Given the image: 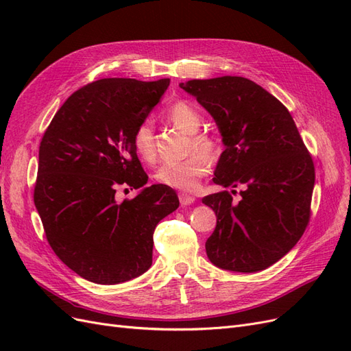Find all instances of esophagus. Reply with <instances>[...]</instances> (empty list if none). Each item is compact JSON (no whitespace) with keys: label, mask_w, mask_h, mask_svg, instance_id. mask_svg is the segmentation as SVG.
I'll return each mask as SVG.
<instances>
[{"label":"esophagus","mask_w":351,"mask_h":351,"mask_svg":"<svg viewBox=\"0 0 351 351\" xmlns=\"http://www.w3.org/2000/svg\"><path fill=\"white\" fill-rule=\"evenodd\" d=\"M178 199H180V204H182V206L192 205L195 202V197L187 195V193H178Z\"/></svg>","instance_id":"esophagus-1"}]
</instances>
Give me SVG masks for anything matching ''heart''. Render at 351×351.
I'll return each mask as SVG.
<instances>
[{
	"label": "heart",
	"instance_id": "b5f03b06",
	"mask_svg": "<svg viewBox=\"0 0 351 351\" xmlns=\"http://www.w3.org/2000/svg\"><path fill=\"white\" fill-rule=\"evenodd\" d=\"M167 119L180 130L192 134L190 151L196 154L190 155L182 161H168L158 167L154 178L159 184H164L178 190H193L197 187L199 180L205 177L209 162H214L221 155V141L209 133H199L202 123L200 112L187 101H178L169 105ZM133 146L136 154L146 162H154L156 158L154 124L149 119L142 120L133 133Z\"/></svg>",
	"mask_w": 351,
	"mask_h": 351
}]
</instances>
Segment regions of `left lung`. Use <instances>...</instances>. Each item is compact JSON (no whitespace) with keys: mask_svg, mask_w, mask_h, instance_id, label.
<instances>
[{"mask_svg":"<svg viewBox=\"0 0 351 351\" xmlns=\"http://www.w3.org/2000/svg\"><path fill=\"white\" fill-rule=\"evenodd\" d=\"M180 88L214 117L226 145L214 183L244 187L239 204L227 190L202 199L217 215L205 244L208 258L227 271L267 269L295 246L309 224L313 159L289 110L254 82L222 76Z\"/></svg>","mask_w":351,"mask_h":351,"instance_id":"1","label":"left lung"}]
</instances>
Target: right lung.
Wrapping results in <instances>:
<instances>
[{
  "label": "right lung",
  "mask_w": 351,
  "mask_h": 351,
  "mask_svg": "<svg viewBox=\"0 0 351 351\" xmlns=\"http://www.w3.org/2000/svg\"><path fill=\"white\" fill-rule=\"evenodd\" d=\"M169 79H101L74 92L39 146L34 200L49 246L82 278L120 284L151 268L154 231L180 202L164 184L117 202V187L141 189L147 176L133 133Z\"/></svg>",
  "instance_id": "obj_1"
}]
</instances>
